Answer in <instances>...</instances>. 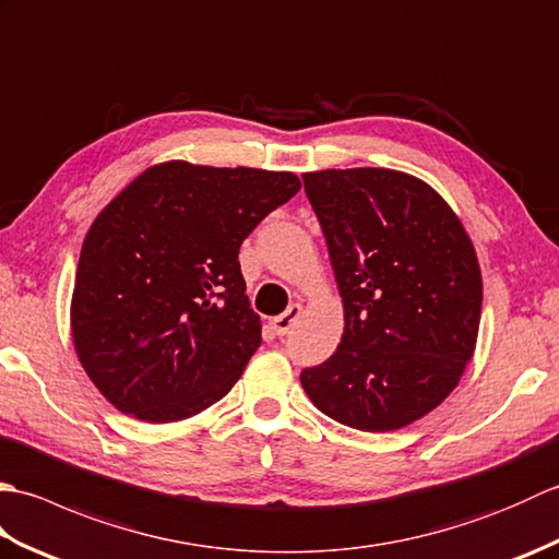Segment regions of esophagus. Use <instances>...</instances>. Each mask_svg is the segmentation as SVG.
I'll list each match as a JSON object with an SVG mask.
<instances>
[{
  "label": "esophagus",
  "mask_w": 559,
  "mask_h": 559,
  "mask_svg": "<svg viewBox=\"0 0 559 559\" xmlns=\"http://www.w3.org/2000/svg\"><path fill=\"white\" fill-rule=\"evenodd\" d=\"M300 314H302V305H290L286 312L278 314V317H273L271 319V326H273V331H276V336L290 334V329L298 324Z\"/></svg>",
  "instance_id": "obj_1"
}]
</instances>
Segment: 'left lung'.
Listing matches in <instances>:
<instances>
[{
    "instance_id": "left-lung-1",
    "label": "left lung",
    "mask_w": 559,
    "mask_h": 559,
    "mask_svg": "<svg viewBox=\"0 0 559 559\" xmlns=\"http://www.w3.org/2000/svg\"><path fill=\"white\" fill-rule=\"evenodd\" d=\"M343 300L336 353L300 374L341 425L401 430L435 411L476 350L483 276L459 216L408 173H305Z\"/></svg>"
}]
</instances>
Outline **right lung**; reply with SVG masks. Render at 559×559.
Instances as JSON below:
<instances>
[{
    "label": "right lung",
    "instance_id": "obj_1",
    "mask_svg": "<svg viewBox=\"0 0 559 559\" xmlns=\"http://www.w3.org/2000/svg\"><path fill=\"white\" fill-rule=\"evenodd\" d=\"M300 192L295 173L151 165L83 237L71 338L112 406L144 423L206 411L261 346L237 252Z\"/></svg>",
    "mask_w": 559,
    "mask_h": 559
}]
</instances>
